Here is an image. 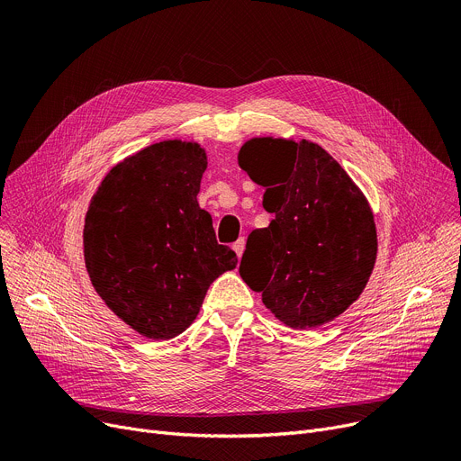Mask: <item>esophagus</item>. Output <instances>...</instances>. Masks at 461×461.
<instances>
[{"instance_id":"esophagus-1","label":"esophagus","mask_w":461,"mask_h":461,"mask_svg":"<svg viewBox=\"0 0 461 461\" xmlns=\"http://www.w3.org/2000/svg\"><path fill=\"white\" fill-rule=\"evenodd\" d=\"M244 244H247V240H244V237H240L239 240L233 242V250H235V254H237L239 258H240L242 252H244Z\"/></svg>"}]
</instances>
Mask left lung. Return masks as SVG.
Segmentation results:
<instances>
[{"label":"left lung","mask_w":461,"mask_h":461,"mask_svg":"<svg viewBox=\"0 0 461 461\" xmlns=\"http://www.w3.org/2000/svg\"><path fill=\"white\" fill-rule=\"evenodd\" d=\"M239 167L265 187L268 228L249 235L239 274L294 330L339 317L363 293L378 240L369 202L326 149L310 140L244 142Z\"/></svg>","instance_id":"8db88e82"}]
</instances>
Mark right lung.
<instances>
[{
    "label": "right lung",
    "mask_w": 461,
    "mask_h": 461,
    "mask_svg": "<svg viewBox=\"0 0 461 461\" xmlns=\"http://www.w3.org/2000/svg\"><path fill=\"white\" fill-rule=\"evenodd\" d=\"M205 168L196 142L151 144L104 177L86 211L90 282L109 310L148 339L185 331L209 285L237 267L196 200Z\"/></svg>",
    "instance_id": "obj_1"
}]
</instances>
